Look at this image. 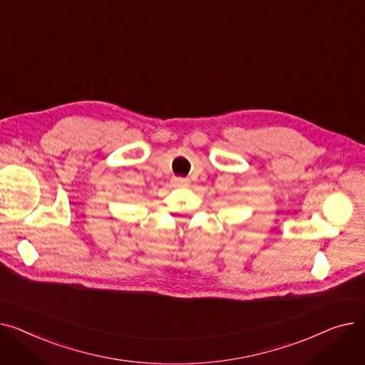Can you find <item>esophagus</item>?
<instances>
[{"instance_id":"34e87169","label":"esophagus","mask_w":365,"mask_h":365,"mask_svg":"<svg viewBox=\"0 0 365 365\" xmlns=\"http://www.w3.org/2000/svg\"><path fill=\"white\" fill-rule=\"evenodd\" d=\"M175 182H177L178 185H188L190 180H188V178H184V177H177V178H175Z\"/></svg>"}]
</instances>
